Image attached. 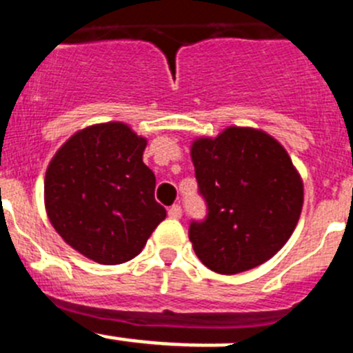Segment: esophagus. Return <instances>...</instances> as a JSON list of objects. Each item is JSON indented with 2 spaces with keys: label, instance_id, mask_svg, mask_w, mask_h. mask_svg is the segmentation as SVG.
Here are the masks:
<instances>
[{
  "label": "esophagus",
  "instance_id": "obj_1",
  "mask_svg": "<svg viewBox=\"0 0 353 353\" xmlns=\"http://www.w3.org/2000/svg\"><path fill=\"white\" fill-rule=\"evenodd\" d=\"M181 215H183V210H181L179 205H172V207L169 208V217L170 219H181Z\"/></svg>",
  "mask_w": 353,
  "mask_h": 353
}]
</instances>
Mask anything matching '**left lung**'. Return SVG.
I'll list each match as a JSON object with an SVG mask.
<instances>
[{
  "label": "left lung",
  "mask_w": 353,
  "mask_h": 353,
  "mask_svg": "<svg viewBox=\"0 0 353 353\" xmlns=\"http://www.w3.org/2000/svg\"><path fill=\"white\" fill-rule=\"evenodd\" d=\"M191 160L208 210L190 225L201 263L231 276L274 256L303 207V181L285 146L260 129L231 125L194 139Z\"/></svg>",
  "instance_id": "8db88e82"
}]
</instances>
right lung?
<instances>
[{"mask_svg": "<svg viewBox=\"0 0 353 353\" xmlns=\"http://www.w3.org/2000/svg\"><path fill=\"white\" fill-rule=\"evenodd\" d=\"M146 138L124 122L88 125L60 146L44 176V207L75 252L103 265L134 259L165 208L143 163Z\"/></svg>", "mask_w": 353, "mask_h": 353, "instance_id": "obj_1", "label": "right lung"}]
</instances>
